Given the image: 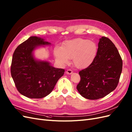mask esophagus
<instances>
[{
  "label": "esophagus",
  "instance_id": "esophagus-1",
  "mask_svg": "<svg viewBox=\"0 0 132 132\" xmlns=\"http://www.w3.org/2000/svg\"><path fill=\"white\" fill-rule=\"evenodd\" d=\"M72 72H73V71H72L71 69H68L67 71H66V73L67 75H70L71 73H72Z\"/></svg>",
  "mask_w": 132,
  "mask_h": 132
}]
</instances>
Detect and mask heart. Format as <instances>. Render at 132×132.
<instances>
[{
	"label": "heart",
	"instance_id": "1",
	"mask_svg": "<svg viewBox=\"0 0 132 132\" xmlns=\"http://www.w3.org/2000/svg\"><path fill=\"white\" fill-rule=\"evenodd\" d=\"M97 47L94 42L83 38H77L65 42L62 48L56 46L54 53L56 61L62 65L70 62L73 59L74 66L84 69L90 66L96 56Z\"/></svg>",
	"mask_w": 132,
	"mask_h": 132
}]
</instances>
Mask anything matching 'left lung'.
Here are the masks:
<instances>
[{
	"label": "left lung",
	"mask_w": 132,
	"mask_h": 132,
	"mask_svg": "<svg viewBox=\"0 0 132 132\" xmlns=\"http://www.w3.org/2000/svg\"><path fill=\"white\" fill-rule=\"evenodd\" d=\"M122 65L115 45L109 38L102 37L94 60L79 72L80 80L77 89L79 94L90 100L103 98L110 94L118 84Z\"/></svg>",
	"instance_id": "left-lung-1"
}]
</instances>
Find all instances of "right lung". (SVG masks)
<instances>
[{"label":"right lung","mask_w":132,"mask_h":132,"mask_svg":"<svg viewBox=\"0 0 132 132\" xmlns=\"http://www.w3.org/2000/svg\"><path fill=\"white\" fill-rule=\"evenodd\" d=\"M50 44L43 39L31 37L15 49L11 65V75L20 94L31 99H40L52 92L65 70L56 69L48 61H37L33 51L39 45Z\"/></svg>","instance_id":"1"}]
</instances>
